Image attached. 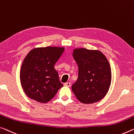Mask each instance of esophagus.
<instances>
[{"instance_id":"esophagus-1","label":"esophagus","mask_w":134,"mask_h":134,"mask_svg":"<svg viewBox=\"0 0 134 134\" xmlns=\"http://www.w3.org/2000/svg\"><path fill=\"white\" fill-rule=\"evenodd\" d=\"M64 86H68V87H70V86H71V83H70V82L65 83H64Z\"/></svg>"}]
</instances>
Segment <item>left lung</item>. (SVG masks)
<instances>
[{
    "mask_svg": "<svg viewBox=\"0 0 134 134\" xmlns=\"http://www.w3.org/2000/svg\"><path fill=\"white\" fill-rule=\"evenodd\" d=\"M73 56L79 68L78 78L71 86L76 98L83 104L101 100L111 84V68L107 59L99 51L85 48L74 49Z\"/></svg>",
    "mask_w": 134,
    "mask_h": 134,
    "instance_id": "1",
    "label": "left lung"
}]
</instances>
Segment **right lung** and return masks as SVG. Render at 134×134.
I'll return each mask as SVG.
<instances>
[{"label":"right lung","instance_id":"add662e5","mask_svg":"<svg viewBox=\"0 0 134 134\" xmlns=\"http://www.w3.org/2000/svg\"><path fill=\"white\" fill-rule=\"evenodd\" d=\"M64 51V48L48 46L33 49L27 55L21 68L20 80L29 98L48 103L63 86L54 65Z\"/></svg>","mask_w":134,"mask_h":134}]
</instances>
